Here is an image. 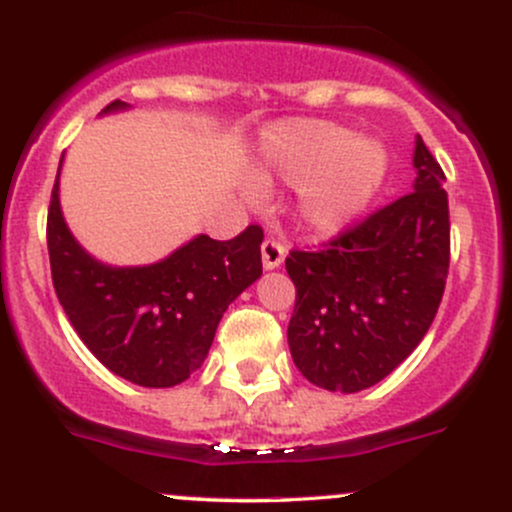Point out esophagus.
<instances>
[{"label":"esophagus","mask_w":512,"mask_h":512,"mask_svg":"<svg viewBox=\"0 0 512 512\" xmlns=\"http://www.w3.org/2000/svg\"><path fill=\"white\" fill-rule=\"evenodd\" d=\"M284 255H287L284 242H279L277 238H265V242H262V265H265V270H274V267L282 265Z\"/></svg>","instance_id":"obj_1"}]
</instances>
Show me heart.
Here are the masks:
<instances>
[{"mask_svg": "<svg viewBox=\"0 0 512 512\" xmlns=\"http://www.w3.org/2000/svg\"><path fill=\"white\" fill-rule=\"evenodd\" d=\"M272 171L301 188L299 213L319 233L348 225L385 179L387 157L370 139L328 122L282 127L272 139Z\"/></svg>", "mask_w": 512, "mask_h": 512, "instance_id": "b5f03b06", "label": "heart"}]
</instances>
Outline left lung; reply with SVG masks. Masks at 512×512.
<instances>
[{"mask_svg": "<svg viewBox=\"0 0 512 512\" xmlns=\"http://www.w3.org/2000/svg\"><path fill=\"white\" fill-rule=\"evenodd\" d=\"M414 191L355 220L316 250L294 247L297 287L287 338L309 383L358 392L380 383L432 326L449 274L444 171L422 137Z\"/></svg>", "mask_w": 512, "mask_h": 512, "instance_id": "8db88e82", "label": "left lung"}]
</instances>
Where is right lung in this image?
Here are the masks:
<instances>
[{
    "mask_svg": "<svg viewBox=\"0 0 512 512\" xmlns=\"http://www.w3.org/2000/svg\"><path fill=\"white\" fill-rule=\"evenodd\" d=\"M120 107L115 100L107 110ZM262 238L260 225H247L233 240L198 235L157 265H100L66 228L58 176L46 220L53 289L68 321L107 370L142 387H174L203 363L230 301L262 274Z\"/></svg>",
    "mask_w": 512,
    "mask_h": 512,
    "instance_id": "1",
    "label": "right lung"
}]
</instances>
